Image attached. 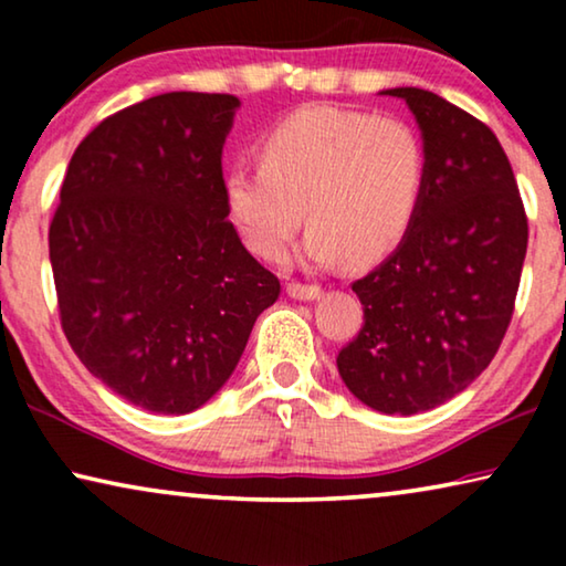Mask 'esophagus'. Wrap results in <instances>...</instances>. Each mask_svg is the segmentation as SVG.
I'll return each mask as SVG.
<instances>
[{"label": "esophagus", "mask_w": 566, "mask_h": 566, "mask_svg": "<svg viewBox=\"0 0 566 566\" xmlns=\"http://www.w3.org/2000/svg\"><path fill=\"white\" fill-rule=\"evenodd\" d=\"M285 293H289L291 298H298V301H314L322 296V289L319 285H308V283H289L285 285Z\"/></svg>", "instance_id": "34e87169"}]
</instances>
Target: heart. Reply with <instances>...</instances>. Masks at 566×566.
I'll return each instance as SVG.
<instances>
[{
    "instance_id": "1",
    "label": "heart",
    "mask_w": 566,
    "mask_h": 566,
    "mask_svg": "<svg viewBox=\"0 0 566 566\" xmlns=\"http://www.w3.org/2000/svg\"><path fill=\"white\" fill-rule=\"evenodd\" d=\"M430 157L405 118L339 105H306L260 142V165L223 177V200L242 242L281 260L304 221L312 265H370L397 250L420 213Z\"/></svg>"
}]
</instances>
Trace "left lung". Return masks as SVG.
<instances>
[{"label": "left lung", "mask_w": 566, "mask_h": 566, "mask_svg": "<svg viewBox=\"0 0 566 566\" xmlns=\"http://www.w3.org/2000/svg\"><path fill=\"white\" fill-rule=\"evenodd\" d=\"M420 123L430 172L397 252L353 283L363 327L337 370L363 405L417 415L461 394L500 350L521 285L528 216L490 126L417 87L386 90Z\"/></svg>", "instance_id": "1"}]
</instances>
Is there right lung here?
I'll use <instances>...</instances> for the list:
<instances>
[{"instance_id": "add662e5", "label": "right lung", "mask_w": 566, "mask_h": 566, "mask_svg": "<svg viewBox=\"0 0 566 566\" xmlns=\"http://www.w3.org/2000/svg\"><path fill=\"white\" fill-rule=\"evenodd\" d=\"M234 95L167 92L113 113L69 161L49 229L61 329L130 405L185 415L242 358L281 281L223 200Z\"/></svg>"}]
</instances>
